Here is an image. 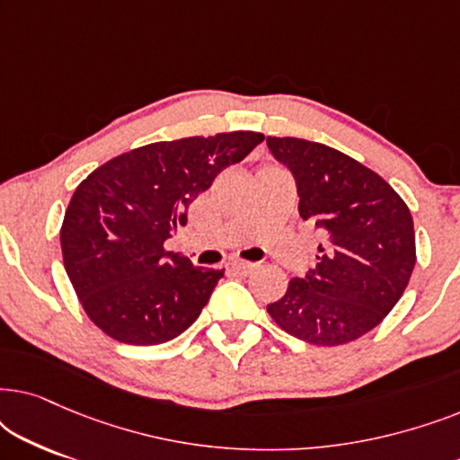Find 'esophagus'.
<instances>
[{"instance_id":"1","label":"esophagus","mask_w":460,"mask_h":460,"mask_svg":"<svg viewBox=\"0 0 460 460\" xmlns=\"http://www.w3.org/2000/svg\"><path fill=\"white\" fill-rule=\"evenodd\" d=\"M230 266H232V270H236L238 274H249V272H253V270L257 268V263H251V261H232Z\"/></svg>"}]
</instances>
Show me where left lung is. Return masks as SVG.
<instances>
[{"mask_svg":"<svg viewBox=\"0 0 460 460\" xmlns=\"http://www.w3.org/2000/svg\"><path fill=\"white\" fill-rule=\"evenodd\" d=\"M274 159L293 173L299 216L316 226V268L288 280L268 314L312 345H343L392 312L417 261L412 216L379 173L326 144L268 136Z\"/></svg>","mask_w":460,"mask_h":460,"instance_id":"1","label":"left lung"}]
</instances>
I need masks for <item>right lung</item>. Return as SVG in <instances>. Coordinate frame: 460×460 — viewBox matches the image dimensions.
Masks as SVG:
<instances>
[{"instance_id": "add662e5", "label": "right lung", "mask_w": 460, "mask_h": 460, "mask_svg": "<svg viewBox=\"0 0 460 460\" xmlns=\"http://www.w3.org/2000/svg\"><path fill=\"white\" fill-rule=\"evenodd\" d=\"M263 134L230 131L134 148L93 169L60 228L71 285L93 324L115 341L156 345L184 332L224 270L194 268L163 249L216 175L241 163Z\"/></svg>"}]
</instances>
